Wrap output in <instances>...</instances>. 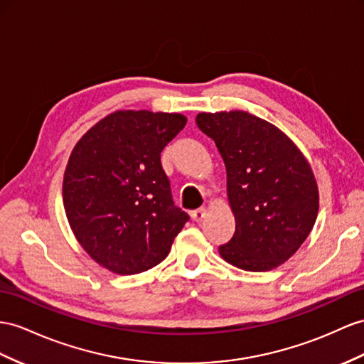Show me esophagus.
Here are the masks:
<instances>
[{"label": "esophagus", "instance_id": "1", "mask_svg": "<svg viewBox=\"0 0 364 364\" xmlns=\"http://www.w3.org/2000/svg\"><path fill=\"white\" fill-rule=\"evenodd\" d=\"M191 217H192V220H193V221L200 223V221H203V218H204V217H206V209H204V208H200V209H197V210H193V212L191 213Z\"/></svg>", "mask_w": 364, "mask_h": 364}]
</instances>
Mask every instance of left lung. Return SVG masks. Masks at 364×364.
<instances>
[{"mask_svg":"<svg viewBox=\"0 0 364 364\" xmlns=\"http://www.w3.org/2000/svg\"><path fill=\"white\" fill-rule=\"evenodd\" d=\"M225 161L235 234L223 259L264 272L291 258L318 215V186L300 149L269 121L245 110L201 112L195 118Z\"/></svg>","mask_w":364,"mask_h":364,"instance_id":"1","label":"left lung"}]
</instances>
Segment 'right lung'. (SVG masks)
I'll return each instance as SVG.
<instances>
[{
    "label": "right lung",
    "instance_id": "right-lung-1",
    "mask_svg": "<svg viewBox=\"0 0 364 364\" xmlns=\"http://www.w3.org/2000/svg\"><path fill=\"white\" fill-rule=\"evenodd\" d=\"M186 121L181 114L117 110L72 149L64 210L81 247L107 271L134 275L161 263L189 220L172 201L160 160Z\"/></svg>",
    "mask_w": 364,
    "mask_h": 364
}]
</instances>
